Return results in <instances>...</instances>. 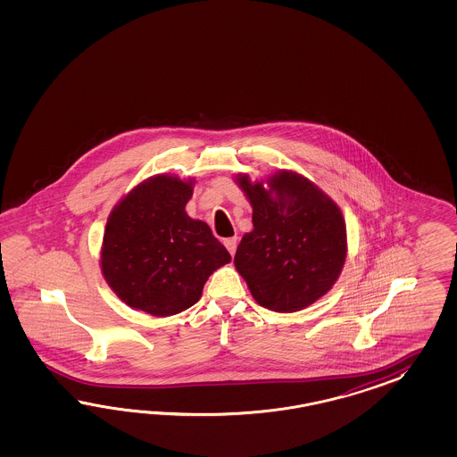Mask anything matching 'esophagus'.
I'll return each instance as SVG.
<instances>
[{
  "label": "esophagus",
  "mask_w": 457,
  "mask_h": 457,
  "mask_svg": "<svg viewBox=\"0 0 457 457\" xmlns=\"http://www.w3.org/2000/svg\"><path fill=\"white\" fill-rule=\"evenodd\" d=\"M224 246L231 253V256H235L236 248H237V237H228V239H224Z\"/></svg>",
  "instance_id": "1"
}]
</instances>
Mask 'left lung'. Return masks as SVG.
I'll use <instances>...</instances> for the list:
<instances>
[{"mask_svg": "<svg viewBox=\"0 0 457 457\" xmlns=\"http://www.w3.org/2000/svg\"><path fill=\"white\" fill-rule=\"evenodd\" d=\"M236 182L253 208V231L236 249L235 266L253 298L279 313L315 303L340 277L346 258L345 220L317 184L293 170Z\"/></svg>", "mask_w": 457, "mask_h": 457, "instance_id": "1", "label": "left lung"}]
</instances>
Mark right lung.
<instances>
[{"mask_svg": "<svg viewBox=\"0 0 457 457\" xmlns=\"http://www.w3.org/2000/svg\"><path fill=\"white\" fill-rule=\"evenodd\" d=\"M194 179L157 174L142 180L112 209L100 268L130 308L170 317L197 303L208 278L231 254L186 204Z\"/></svg>", "mask_w": 457, "mask_h": 457, "instance_id": "1", "label": "right lung"}]
</instances>
